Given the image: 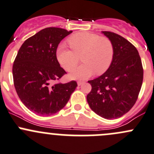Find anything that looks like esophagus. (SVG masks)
<instances>
[{"label":"esophagus","mask_w":154,"mask_h":154,"mask_svg":"<svg viewBox=\"0 0 154 154\" xmlns=\"http://www.w3.org/2000/svg\"><path fill=\"white\" fill-rule=\"evenodd\" d=\"M83 83H84V82H83V81H78V82H77V85H78V86H81V85L83 84Z\"/></svg>","instance_id":"34e87169"}]
</instances>
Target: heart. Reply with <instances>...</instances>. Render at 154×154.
Segmentation results:
<instances>
[{"mask_svg": "<svg viewBox=\"0 0 154 154\" xmlns=\"http://www.w3.org/2000/svg\"><path fill=\"white\" fill-rule=\"evenodd\" d=\"M67 42L71 50L60 45L57 50L59 63L66 71H71L80 61L83 64L73 71L71 77L85 80L92 76L105 73L111 66L114 58L113 43L107 37L89 32H79L68 37Z\"/></svg>", "mask_w": 154, "mask_h": 154, "instance_id": "1", "label": "heart"}]
</instances>
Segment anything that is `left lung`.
<instances>
[{"label":"left lung","mask_w":154,"mask_h":154,"mask_svg":"<svg viewBox=\"0 0 154 154\" xmlns=\"http://www.w3.org/2000/svg\"><path fill=\"white\" fill-rule=\"evenodd\" d=\"M113 43L112 63L97 78L88 80L91 90L87 94L90 108L106 119L122 117L134 106L143 81V67L136 47L122 35L103 31Z\"/></svg>","instance_id":"obj_1"}]
</instances>
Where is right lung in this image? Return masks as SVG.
<instances>
[{
    "instance_id": "1",
    "label": "right lung",
    "mask_w": 154,
    "mask_h": 154,
    "mask_svg": "<svg viewBox=\"0 0 154 154\" xmlns=\"http://www.w3.org/2000/svg\"><path fill=\"white\" fill-rule=\"evenodd\" d=\"M59 27H48L25 40L12 66L13 83L24 106L40 116L55 114L68 103L77 83H51L66 74L57 58L60 42L71 33Z\"/></svg>"
}]
</instances>
